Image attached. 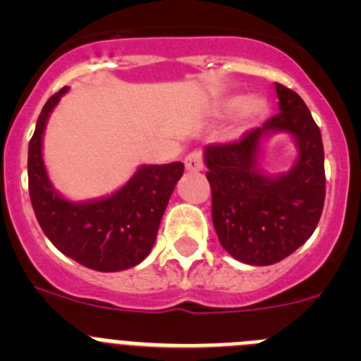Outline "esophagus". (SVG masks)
I'll return each mask as SVG.
<instances>
[{"label": "esophagus", "mask_w": 361, "mask_h": 361, "mask_svg": "<svg viewBox=\"0 0 361 361\" xmlns=\"http://www.w3.org/2000/svg\"><path fill=\"white\" fill-rule=\"evenodd\" d=\"M184 164H186V170L191 171V173H197V171L202 170L204 168L202 152H199V149H193V152L188 153L186 159H184Z\"/></svg>", "instance_id": "esophagus-1"}]
</instances>
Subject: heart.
I'll list each match as a JSON object with an SVG mask.
<instances>
[{"instance_id":"1","label":"heart","mask_w":361,"mask_h":361,"mask_svg":"<svg viewBox=\"0 0 361 361\" xmlns=\"http://www.w3.org/2000/svg\"><path fill=\"white\" fill-rule=\"evenodd\" d=\"M240 104H242L240 99H235V101H231V103H229V106L237 108V106H240ZM262 108H264V104L260 99L251 97L244 103V114L245 116H257V114H260V111H262Z\"/></svg>"}]
</instances>
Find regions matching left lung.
<instances>
[{
    "label": "left lung",
    "instance_id": "1",
    "mask_svg": "<svg viewBox=\"0 0 361 361\" xmlns=\"http://www.w3.org/2000/svg\"><path fill=\"white\" fill-rule=\"evenodd\" d=\"M280 111L240 139L206 148L212 216L219 240L233 258L271 266L304 244L317 229L325 200L322 133L296 92L275 82ZM288 131L297 139L299 161L280 178L257 168L259 141Z\"/></svg>",
    "mask_w": 361,
    "mask_h": 361
}]
</instances>
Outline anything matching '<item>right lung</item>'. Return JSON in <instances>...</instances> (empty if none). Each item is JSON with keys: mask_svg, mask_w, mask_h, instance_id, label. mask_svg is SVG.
Wrapping results in <instances>:
<instances>
[{"mask_svg": "<svg viewBox=\"0 0 361 361\" xmlns=\"http://www.w3.org/2000/svg\"><path fill=\"white\" fill-rule=\"evenodd\" d=\"M66 90L65 86L47 101L28 145L32 208L44 235L66 257L103 273L130 269L152 251L184 164L142 166L119 191L94 202L75 204L59 197L47 177L41 141L50 111Z\"/></svg>", "mask_w": 361, "mask_h": 361, "instance_id": "right-lung-1", "label": "right lung"}]
</instances>
